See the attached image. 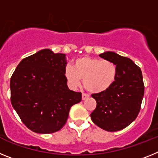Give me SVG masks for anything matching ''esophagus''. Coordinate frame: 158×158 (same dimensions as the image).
I'll list each match as a JSON object with an SVG mask.
<instances>
[{"instance_id": "obj_1", "label": "esophagus", "mask_w": 158, "mask_h": 158, "mask_svg": "<svg viewBox=\"0 0 158 158\" xmlns=\"http://www.w3.org/2000/svg\"><path fill=\"white\" fill-rule=\"evenodd\" d=\"M89 96L88 94H86V93H82V100H86L87 98H89Z\"/></svg>"}]
</instances>
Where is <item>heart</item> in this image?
<instances>
[{
  "instance_id": "heart-1",
  "label": "heart",
  "mask_w": 158,
  "mask_h": 158,
  "mask_svg": "<svg viewBox=\"0 0 158 158\" xmlns=\"http://www.w3.org/2000/svg\"><path fill=\"white\" fill-rule=\"evenodd\" d=\"M64 74L68 83L73 87L83 85L87 91L99 93L111 86L117 76V66L108 60L91 57H81L74 61L73 66L66 65Z\"/></svg>"
}]
</instances>
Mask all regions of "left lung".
I'll return each mask as SVG.
<instances>
[{
  "mask_svg": "<svg viewBox=\"0 0 158 158\" xmlns=\"http://www.w3.org/2000/svg\"><path fill=\"white\" fill-rule=\"evenodd\" d=\"M100 58L114 62L117 76L110 88L92 94L96 107L91 113L96 126L107 131H118L129 126L139 115L144 96L141 69L130 58L114 52L103 53Z\"/></svg>",
  "mask_w": 158,
  "mask_h": 158,
  "instance_id": "8db88e82",
  "label": "left lung"
}]
</instances>
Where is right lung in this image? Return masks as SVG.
Wrapping results in <instances>:
<instances>
[{
    "label": "right lung",
    "instance_id": "right-lung-1",
    "mask_svg": "<svg viewBox=\"0 0 158 158\" xmlns=\"http://www.w3.org/2000/svg\"><path fill=\"white\" fill-rule=\"evenodd\" d=\"M65 54L49 49L23 58L11 77V103L25 126L39 134L60 131L81 93L69 90Z\"/></svg>",
    "mask_w": 158,
    "mask_h": 158
}]
</instances>
